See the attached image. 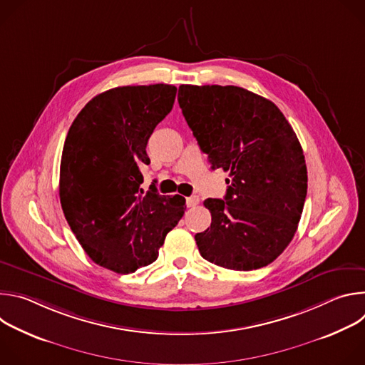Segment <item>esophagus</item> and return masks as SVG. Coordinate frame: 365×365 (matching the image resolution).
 Masks as SVG:
<instances>
[{
	"instance_id": "34e87169",
	"label": "esophagus",
	"mask_w": 365,
	"mask_h": 365,
	"mask_svg": "<svg viewBox=\"0 0 365 365\" xmlns=\"http://www.w3.org/2000/svg\"><path fill=\"white\" fill-rule=\"evenodd\" d=\"M186 203H187V206H189V207H192V206H196V205L199 203V196L193 195V196H189V197H186Z\"/></svg>"
}]
</instances>
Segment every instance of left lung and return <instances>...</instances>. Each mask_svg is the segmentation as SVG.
<instances>
[{
  "label": "left lung",
  "instance_id": "obj_1",
  "mask_svg": "<svg viewBox=\"0 0 365 365\" xmlns=\"http://www.w3.org/2000/svg\"><path fill=\"white\" fill-rule=\"evenodd\" d=\"M183 117L212 169L230 172L225 200L206 199L211 228L195 235L217 266L262 269L292 241L307 192L302 145L282 111L240 86L180 85Z\"/></svg>",
  "mask_w": 365,
  "mask_h": 365
}]
</instances>
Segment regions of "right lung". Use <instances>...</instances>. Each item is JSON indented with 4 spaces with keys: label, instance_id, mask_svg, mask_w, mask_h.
<instances>
[{
    "label": "right lung",
    "instance_id": "1",
    "mask_svg": "<svg viewBox=\"0 0 365 365\" xmlns=\"http://www.w3.org/2000/svg\"><path fill=\"white\" fill-rule=\"evenodd\" d=\"M178 88L118 86L92 98L65 140L59 195L65 218L93 263L134 273L159 255L185 214V197L141 189L147 141L173 108Z\"/></svg>",
    "mask_w": 365,
    "mask_h": 365
}]
</instances>
